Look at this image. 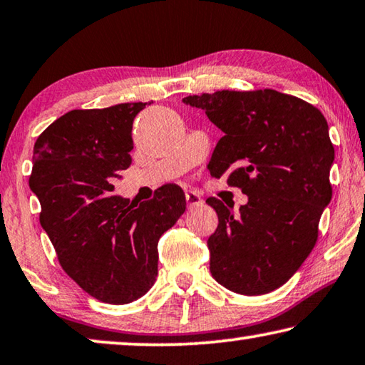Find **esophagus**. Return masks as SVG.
Segmentation results:
<instances>
[{
	"mask_svg": "<svg viewBox=\"0 0 365 365\" xmlns=\"http://www.w3.org/2000/svg\"><path fill=\"white\" fill-rule=\"evenodd\" d=\"M185 198H187L188 207H196V206L203 205V198H201V196L196 192H187L185 193Z\"/></svg>",
	"mask_w": 365,
	"mask_h": 365,
	"instance_id": "1",
	"label": "esophagus"
}]
</instances>
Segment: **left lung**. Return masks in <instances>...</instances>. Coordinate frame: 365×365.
<instances>
[{
    "label": "left lung",
    "mask_w": 365,
    "mask_h": 365,
    "mask_svg": "<svg viewBox=\"0 0 365 365\" xmlns=\"http://www.w3.org/2000/svg\"><path fill=\"white\" fill-rule=\"evenodd\" d=\"M224 133L207 170L248 196L239 214L221 200L207 239L210 269L229 291L259 296L291 279L318 239L331 201L334 148L323 113L299 97L273 89L217 91L188 96Z\"/></svg>",
    "instance_id": "1"
}]
</instances>
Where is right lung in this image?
<instances>
[{"label": "right lung", "instance_id": "add662e5", "mask_svg": "<svg viewBox=\"0 0 365 365\" xmlns=\"http://www.w3.org/2000/svg\"><path fill=\"white\" fill-rule=\"evenodd\" d=\"M146 106L71 110L34 146L29 185L42 206L40 224L63 271L106 304H130L153 287L160 235L187 207L177 185H162L140 206L113 195L131 165L133 120Z\"/></svg>", "mask_w": 365, "mask_h": 365}]
</instances>
